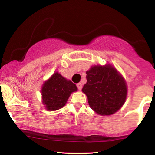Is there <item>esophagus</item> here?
Segmentation results:
<instances>
[{"instance_id": "obj_1", "label": "esophagus", "mask_w": 155, "mask_h": 155, "mask_svg": "<svg viewBox=\"0 0 155 155\" xmlns=\"http://www.w3.org/2000/svg\"><path fill=\"white\" fill-rule=\"evenodd\" d=\"M76 86H77V88L79 89V90H81V88H82V84H81V83H78L77 84H76Z\"/></svg>"}]
</instances>
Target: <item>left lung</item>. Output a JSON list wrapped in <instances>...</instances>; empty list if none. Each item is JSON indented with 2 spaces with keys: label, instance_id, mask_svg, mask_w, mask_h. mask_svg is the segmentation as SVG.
I'll use <instances>...</instances> for the list:
<instances>
[{
  "label": "left lung",
  "instance_id": "1",
  "mask_svg": "<svg viewBox=\"0 0 155 155\" xmlns=\"http://www.w3.org/2000/svg\"><path fill=\"white\" fill-rule=\"evenodd\" d=\"M86 94L92 109L100 115H111L122 107L127 96V85L111 65L93 66L86 72Z\"/></svg>",
  "mask_w": 155,
  "mask_h": 155
}]
</instances>
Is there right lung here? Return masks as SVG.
<instances>
[{"instance_id": "add662e5", "label": "right lung", "mask_w": 155, "mask_h": 155, "mask_svg": "<svg viewBox=\"0 0 155 155\" xmlns=\"http://www.w3.org/2000/svg\"><path fill=\"white\" fill-rule=\"evenodd\" d=\"M77 90L76 84L56 72L45 81L41 90L43 104L49 111L63 107L71 92Z\"/></svg>"}]
</instances>
